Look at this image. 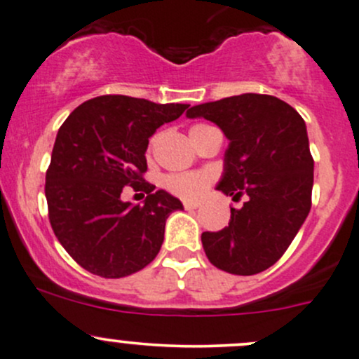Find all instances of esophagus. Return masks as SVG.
Segmentation results:
<instances>
[{
	"label": "esophagus",
	"instance_id": "1",
	"mask_svg": "<svg viewBox=\"0 0 359 359\" xmlns=\"http://www.w3.org/2000/svg\"><path fill=\"white\" fill-rule=\"evenodd\" d=\"M198 203H189V201H186V203H184V208H186V210H196V208H198Z\"/></svg>",
	"mask_w": 359,
	"mask_h": 359
}]
</instances>
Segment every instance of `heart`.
I'll return each instance as SVG.
<instances>
[{"label": "heart", "instance_id": "b5f03b06", "mask_svg": "<svg viewBox=\"0 0 359 359\" xmlns=\"http://www.w3.org/2000/svg\"><path fill=\"white\" fill-rule=\"evenodd\" d=\"M208 129L206 126H194L191 129V139L196 137L201 130ZM153 144V141H151ZM213 175L208 172H184V173H170L163 179V186L173 196L186 201H196L205 194L210 187Z\"/></svg>", "mask_w": 359, "mask_h": 359}]
</instances>
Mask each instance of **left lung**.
Wrapping results in <instances>:
<instances>
[{"instance_id": "left-lung-1", "label": "left lung", "mask_w": 359, "mask_h": 359, "mask_svg": "<svg viewBox=\"0 0 359 359\" xmlns=\"http://www.w3.org/2000/svg\"><path fill=\"white\" fill-rule=\"evenodd\" d=\"M227 135L225 173L217 189L246 203L230 208L218 232H203L211 265L255 275L282 258L311 208L313 156L303 116L269 94H241L187 110Z\"/></svg>"}]
</instances>
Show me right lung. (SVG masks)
I'll use <instances>...</instances> for the list:
<instances>
[{"mask_svg": "<svg viewBox=\"0 0 359 359\" xmlns=\"http://www.w3.org/2000/svg\"><path fill=\"white\" fill-rule=\"evenodd\" d=\"M187 108L104 94L62 123L46 170L48 217L56 239L84 270L120 278L156 258L165 222L182 203L144 180V153L154 130ZM126 185L145 192L144 205L119 199Z\"/></svg>", "mask_w": 359, "mask_h": 359, "instance_id": "right-lung-1", "label": "right lung"}]
</instances>
